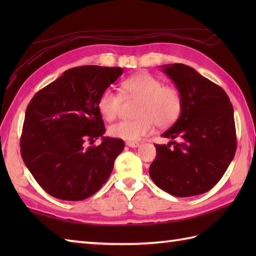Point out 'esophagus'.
Returning a JSON list of instances; mask_svg holds the SVG:
<instances>
[{
  "label": "esophagus",
  "mask_w": 256,
  "mask_h": 256,
  "mask_svg": "<svg viewBox=\"0 0 256 256\" xmlns=\"http://www.w3.org/2000/svg\"><path fill=\"white\" fill-rule=\"evenodd\" d=\"M125 144H126V146H128V148H138L140 145L138 142H132V140H128V142H125Z\"/></svg>",
  "instance_id": "esophagus-1"
}]
</instances>
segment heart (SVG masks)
<instances>
[{"label":"heart","mask_w":256,"mask_h":256,"mask_svg":"<svg viewBox=\"0 0 256 256\" xmlns=\"http://www.w3.org/2000/svg\"><path fill=\"white\" fill-rule=\"evenodd\" d=\"M121 88L124 99H138L135 111L138 118L110 125L108 134L112 138L134 142L152 133L155 124L168 128L180 116L184 106L182 92L174 86L162 84V81L153 74H134L122 81ZM122 96L111 86L101 92L96 106L103 118L112 121L118 116Z\"/></svg>","instance_id":"b5f03b06"}]
</instances>
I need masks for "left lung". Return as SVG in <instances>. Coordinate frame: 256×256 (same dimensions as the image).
<instances>
[{"label":"left lung","mask_w":256,"mask_h":256,"mask_svg":"<svg viewBox=\"0 0 256 256\" xmlns=\"http://www.w3.org/2000/svg\"><path fill=\"white\" fill-rule=\"evenodd\" d=\"M182 92L180 116L162 135L170 144H155L150 175L157 187L176 197H192L214 187L236 150L233 108L226 91L184 64H165Z\"/></svg>","instance_id":"obj_1"}]
</instances>
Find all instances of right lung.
<instances>
[{"label":"right lung","instance_id":"obj_1","mask_svg":"<svg viewBox=\"0 0 256 256\" xmlns=\"http://www.w3.org/2000/svg\"><path fill=\"white\" fill-rule=\"evenodd\" d=\"M122 72L120 67L94 64L68 69L27 106L20 142L22 158L52 197L86 199L110 177L124 142L103 136L104 122L96 102ZM99 137L100 146L85 148L86 142Z\"/></svg>","mask_w":256,"mask_h":256}]
</instances>
